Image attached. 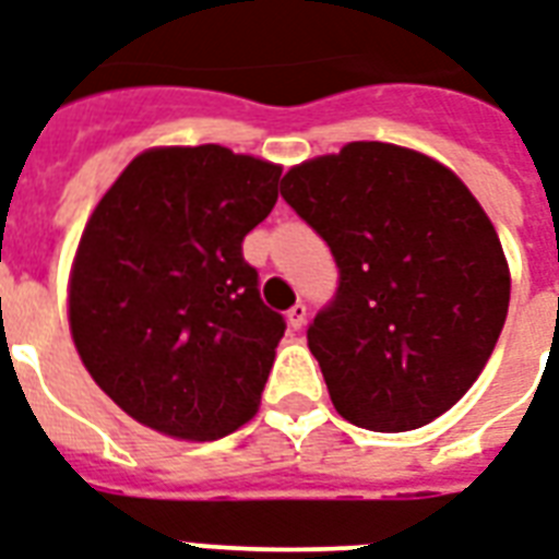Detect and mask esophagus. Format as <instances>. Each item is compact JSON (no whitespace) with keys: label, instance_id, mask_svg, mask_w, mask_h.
I'll list each match as a JSON object with an SVG mask.
<instances>
[{"label":"esophagus","instance_id":"obj_1","mask_svg":"<svg viewBox=\"0 0 559 559\" xmlns=\"http://www.w3.org/2000/svg\"><path fill=\"white\" fill-rule=\"evenodd\" d=\"M287 322L289 328H296V331L305 325V322H308V305H305V301H296V305L287 310Z\"/></svg>","mask_w":559,"mask_h":559}]
</instances>
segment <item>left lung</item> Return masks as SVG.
<instances>
[{
	"label": "left lung",
	"instance_id": "left-lung-1",
	"mask_svg": "<svg viewBox=\"0 0 559 559\" xmlns=\"http://www.w3.org/2000/svg\"><path fill=\"white\" fill-rule=\"evenodd\" d=\"M281 195L340 270L308 325L336 413L399 433L457 404L510 305L504 251L466 185L411 148L348 143L293 166Z\"/></svg>",
	"mask_w": 559,
	"mask_h": 559
}]
</instances>
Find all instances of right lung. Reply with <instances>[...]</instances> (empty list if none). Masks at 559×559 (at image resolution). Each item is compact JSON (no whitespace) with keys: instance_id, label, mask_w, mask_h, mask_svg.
I'll return each instance as SVG.
<instances>
[{"instance_id":"1","label":"right lung","mask_w":559,"mask_h":559,"mask_svg":"<svg viewBox=\"0 0 559 559\" xmlns=\"http://www.w3.org/2000/svg\"><path fill=\"white\" fill-rule=\"evenodd\" d=\"M278 178L213 143L152 148L96 204L72 266V340L148 428L219 440L258 411L287 322L263 305L242 240L278 202Z\"/></svg>"}]
</instances>
